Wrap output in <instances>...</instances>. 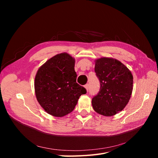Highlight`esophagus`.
<instances>
[{
    "label": "esophagus",
    "instance_id": "34e87169",
    "mask_svg": "<svg viewBox=\"0 0 158 158\" xmlns=\"http://www.w3.org/2000/svg\"><path fill=\"white\" fill-rule=\"evenodd\" d=\"M84 87H85V89H86V90H87V91H88V89H89V84H85V85H84Z\"/></svg>",
    "mask_w": 158,
    "mask_h": 158
}]
</instances>
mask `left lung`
I'll return each mask as SVG.
<instances>
[{"label": "left lung", "mask_w": 158, "mask_h": 158, "mask_svg": "<svg viewBox=\"0 0 158 158\" xmlns=\"http://www.w3.org/2000/svg\"><path fill=\"white\" fill-rule=\"evenodd\" d=\"M95 73L100 89L92 98L95 111L104 116H113L125 107L132 92L131 72L120 61L111 58L95 60Z\"/></svg>", "instance_id": "1"}]
</instances>
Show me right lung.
I'll return each instance as SVG.
<instances>
[{
	"instance_id": "add662e5",
	"label": "right lung",
	"mask_w": 158,
	"mask_h": 158,
	"mask_svg": "<svg viewBox=\"0 0 158 158\" xmlns=\"http://www.w3.org/2000/svg\"><path fill=\"white\" fill-rule=\"evenodd\" d=\"M75 60L67 53L58 54L42 65L35 78V92L45 111L55 117H63L74 110L86 89L76 82Z\"/></svg>"
}]
</instances>
